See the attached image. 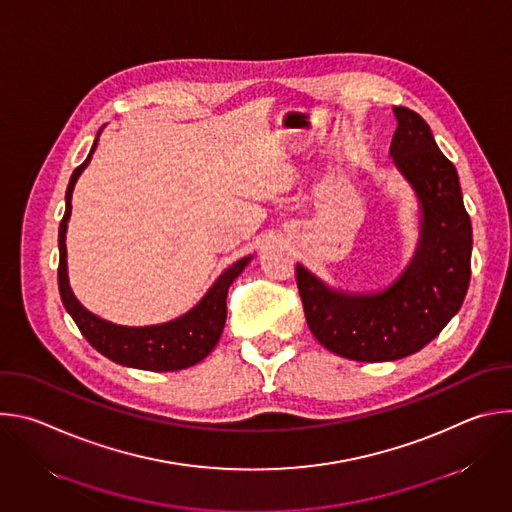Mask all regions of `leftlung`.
I'll use <instances>...</instances> for the list:
<instances>
[{
  "instance_id": "1",
  "label": "left lung",
  "mask_w": 512,
  "mask_h": 512,
  "mask_svg": "<svg viewBox=\"0 0 512 512\" xmlns=\"http://www.w3.org/2000/svg\"><path fill=\"white\" fill-rule=\"evenodd\" d=\"M393 113L391 156L423 208L413 263L383 294L371 296L336 294L296 265L312 334L330 352L360 362L397 360L421 350L460 310L470 283L472 223L458 172L415 111L393 107Z\"/></svg>"
}]
</instances>
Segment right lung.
Segmentation results:
<instances>
[{"label": "right lung", "instance_id": "add662e5", "mask_svg": "<svg viewBox=\"0 0 512 512\" xmlns=\"http://www.w3.org/2000/svg\"><path fill=\"white\" fill-rule=\"evenodd\" d=\"M95 139L89 158L72 172L68 188H66V210L60 221L58 229V289L60 298L66 308V312L75 320L81 334L87 338V342L99 350L109 360L123 364V367H133L141 371H180L188 369L192 364L200 362L218 342L225 328L227 320V294L229 287L235 281V277L245 269L251 257H245L231 265L216 283L208 289V294L202 298V302L188 312L186 316L162 324V326H145V328H127L117 326L111 322H105L91 312H87L77 298L72 296L68 277H66V245H64V233H66V221L70 216V198L72 188H75L77 178L91 162V156L97 148Z\"/></svg>", "mask_w": 512, "mask_h": 512}]
</instances>
